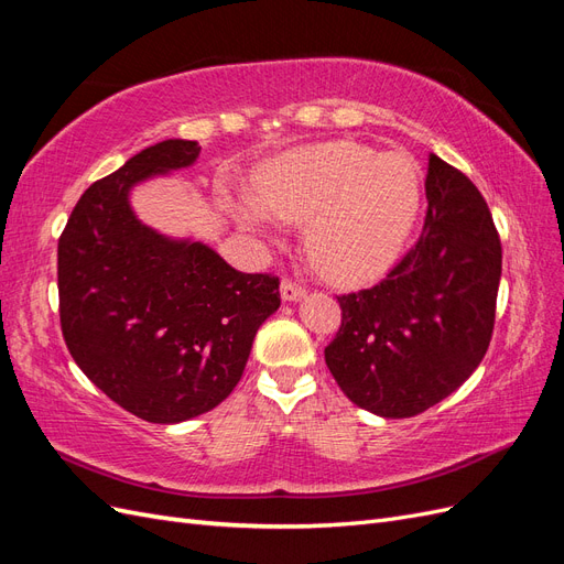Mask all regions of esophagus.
<instances>
[{
    "instance_id": "34e87169",
    "label": "esophagus",
    "mask_w": 564,
    "mask_h": 564,
    "mask_svg": "<svg viewBox=\"0 0 564 564\" xmlns=\"http://www.w3.org/2000/svg\"><path fill=\"white\" fill-rule=\"evenodd\" d=\"M280 292H282V299H284V301H299V299L305 294V289H303L299 282L284 278L282 284H280Z\"/></svg>"
}]
</instances>
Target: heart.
Segmentation results:
<instances>
[{
    "instance_id": "1",
    "label": "heart",
    "mask_w": 564,
    "mask_h": 564,
    "mask_svg": "<svg viewBox=\"0 0 564 564\" xmlns=\"http://www.w3.org/2000/svg\"><path fill=\"white\" fill-rule=\"evenodd\" d=\"M256 204L240 218L263 226V214L305 225V249L322 275L340 284L377 280L395 263L412 230L419 164L402 150L373 152L355 141L299 148L272 160L256 178Z\"/></svg>"
}]
</instances>
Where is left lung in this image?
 <instances>
[{
  "label": "left lung",
  "mask_w": 564,
  "mask_h": 564,
  "mask_svg": "<svg viewBox=\"0 0 564 564\" xmlns=\"http://www.w3.org/2000/svg\"><path fill=\"white\" fill-rule=\"evenodd\" d=\"M419 242L386 280L338 296L340 327L324 348L338 388L383 419L431 409L482 362L494 332L501 240L473 181L429 160Z\"/></svg>",
  "instance_id": "obj_1"
}]
</instances>
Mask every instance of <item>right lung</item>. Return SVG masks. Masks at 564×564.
Here are the masks:
<instances>
[{
    "label": "right lung",
    "instance_id": "obj_1",
    "mask_svg": "<svg viewBox=\"0 0 564 564\" xmlns=\"http://www.w3.org/2000/svg\"><path fill=\"white\" fill-rule=\"evenodd\" d=\"M197 141L169 139L89 185L58 240L65 346L87 379L133 416L181 423L224 402L253 336L280 308V280L240 272L202 242L135 218L129 191L191 166Z\"/></svg>",
    "mask_w": 564,
    "mask_h": 564
}]
</instances>
